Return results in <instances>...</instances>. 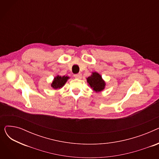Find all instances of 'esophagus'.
Returning a JSON list of instances; mask_svg holds the SVG:
<instances>
[{
  "label": "esophagus",
  "mask_w": 159,
  "mask_h": 159,
  "mask_svg": "<svg viewBox=\"0 0 159 159\" xmlns=\"http://www.w3.org/2000/svg\"><path fill=\"white\" fill-rule=\"evenodd\" d=\"M74 77L77 79H81L82 78V74L81 73H77V74H75Z\"/></svg>",
  "instance_id": "34e87169"
}]
</instances>
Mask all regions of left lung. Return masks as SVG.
<instances>
[{"label": "left lung", "instance_id": "left-lung-1", "mask_svg": "<svg viewBox=\"0 0 159 159\" xmlns=\"http://www.w3.org/2000/svg\"><path fill=\"white\" fill-rule=\"evenodd\" d=\"M87 82L89 83L91 88H93L97 92L103 90L105 86V82L102 80V77L97 72L93 73V74L87 79Z\"/></svg>", "mask_w": 159, "mask_h": 159}]
</instances>
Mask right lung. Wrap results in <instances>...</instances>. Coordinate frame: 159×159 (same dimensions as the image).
Instances as JSON below:
<instances>
[{
    "instance_id": "obj_1",
    "label": "right lung",
    "mask_w": 159,
    "mask_h": 159,
    "mask_svg": "<svg viewBox=\"0 0 159 159\" xmlns=\"http://www.w3.org/2000/svg\"><path fill=\"white\" fill-rule=\"evenodd\" d=\"M68 78L69 77L67 76H66V77L65 76H63V77L57 76L54 79V80L52 84V86L55 89L60 88L64 85V84L66 82L67 80L68 79Z\"/></svg>"
}]
</instances>
